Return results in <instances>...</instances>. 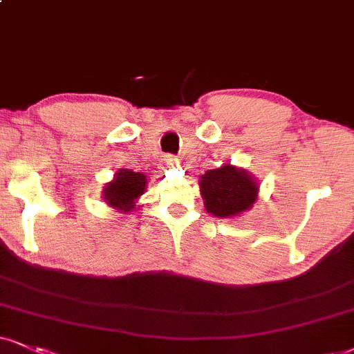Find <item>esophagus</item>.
<instances>
[{
  "label": "esophagus",
  "mask_w": 354,
  "mask_h": 354,
  "mask_svg": "<svg viewBox=\"0 0 354 354\" xmlns=\"http://www.w3.org/2000/svg\"><path fill=\"white\" fill-rule=\"evenodd\" d=\"M164 164L167 165V167H176V165L178 164V159H177L176 156L169 154V156H165V159H164Z\"/></svg>",
  "instance_id": "obj_1"
}]
</instances>
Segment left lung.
Masks as SVG:
<instances>
[{
	"instance_id": "left-lung-1",
	"label": "left lung",
	"mask_w": 354,
	"mask_h": 354,
	"mask_svg": "<svg viewBox=\"0 0 354 354\" xmlns=\"http://www.w3.org/2000/svg\"><path fill=\"white\" fill-rule=\"evenodd\" d=\"M205 208L212 215L234 216L252 207L257 197L256 182L244 170L226 164L205 172L200 180Z\"/></svg>"
}]
</instances>
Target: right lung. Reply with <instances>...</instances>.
<instances>
[{
	"label": "right lung",
	"instance_id": "1",
	"mask_svg": "<svg viewBox=\"0 0 354 354\" xmlns=\"http://www.w3.org/2000/svg\"><path fill=\"white\" fill-rule=\"evenodd\" d=\"M146 176L141 172H133L129 169H121L116 178L104 189V198L108 205L116 210L131 212L134 208V200L141 197L146 190Z\"/></svg>",
	"mask_w": 354,
	"mask_h": 354
}]
</instances>
